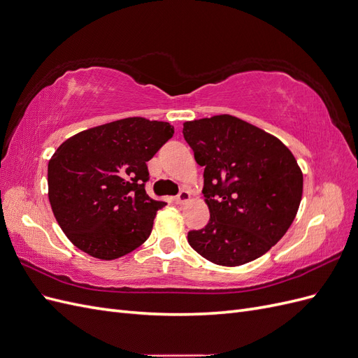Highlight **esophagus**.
<instances>
[{"label":"esophagus","instance_id":"34e87169","mask_svg":"<svg viewBox=\"0 0 358 358\" xmlns=\"http://www.w3.org/2000/svg\"><path fill=\"white\" fill-rule=\"evenodd\" d=\"M191 199V196H189V192L188 191H185V189H182L178 196H176V199H175V201L178 203V204H185L188 200Z\"/></svg>","mask_w":358,"mask_h":358}]
</instances>
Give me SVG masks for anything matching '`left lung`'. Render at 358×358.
Masks as SVG:
<instances>
[{
	"mask_svg": "<svg viewBox=\"0 0 358 358\" xmlns=\"http://www.w3.org/2000/svg\"><path fill=\"white\" fill-rule=\"evenodd\" d=\"M183 137L204 167L203 194L210 220L188 233V243L220 266H242L264 255L299 210L303 175L275 136L231 115L183 124Z\"/></svg>",
	"mask_w": 358,
	"mask_h": 358,
	"instance_id": "obj_1",
	"label": "left lung"
}]
</instances>
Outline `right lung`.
<instances>
[{
	"label": "right lung",
	"instance_id": "right-lung-1",
	"mask_svg": "<svg viewBox=\"0 0 358 358\" xmlns=\"http://www.w3.org/2000/svg\"><path fill=\"white\" fill-rule=\"evenodd\" d=\"M175 134L169 122L125 117L66 140L49 161V201L80 251L100 259L146 242L164 201L150 199L146 162Z\"/></svg>",
	"mask_w": 358,
	"mask_h": 358
}]
</instances>
